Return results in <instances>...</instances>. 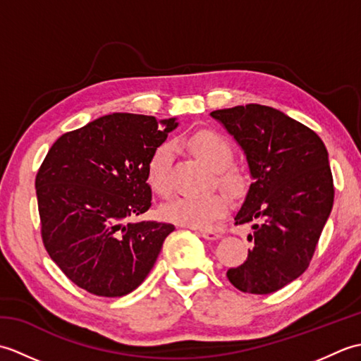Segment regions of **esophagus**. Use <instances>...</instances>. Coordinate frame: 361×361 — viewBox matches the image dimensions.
I'll use <instances>...</instances> for the list:
<instances>
[{
    "mask_svg": "<svg viewBox=\"0 0 361 361\" xmlns=\"http://www.w3.org/2000/svg\"><path fill=\"white\" fill-rule=\"evenodd\" d=\"M200 235L204 237V239H208V240H217L221 237L219 233L211 231V229H204V231H200Z\"/></svg>",
    "mask_w": 361,
    "mask_h": 361,
    "instance_id": "obj_1",
    "label": "esophagus"
}]
</instances>
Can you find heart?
I'll return each mask as SVG.
<instances>
[{"label": "heart", "instance_id": "1", "mask_svg": "<svg viewBox=\"0 0 361 361\" xmlns=\"http://www.w3.org/2000/svg\"><path fill=\"white\" fill-rule=\"evenodd\" d=\"M188 149L203 159L206 164L217 172L219 183L229 190H239L242 175L229 167L233 163V145L219 133L198 132L185 141ZM175 149L172 144L163 142L152 152L147 161V183L161 197H167L172 190V166ZM229 209V198L221 192L203 197H178L163 208L166 220L189 228H211Z\"/></svg>", "mask_w": 361, "mask_h": 361}]
</instances>
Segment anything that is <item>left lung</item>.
<instances>
[{
	"label": "left lung",
	"instance_id": "left-lung-1",
	"mask_svg": "<svg viewBox=\"0 0 361 361\" xmlns=\"http://www.w3.org/2000/svg\"><path fill=\"white\" fill-rule=\"evenodd\" d=\"M211 116L240 145L252 180L234 220L251 224L255 247L226 276L245 293H273L305 271L331 216L327 149L313 130L271 106L239 105Z\"/></svg>",
	"mask_w": 361,
	"mask_h": 361
}]
</instances>
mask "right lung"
Returning a JSON list of instances; mask_svg holds the SVG:
<instances>
[{
    "instance_id": "1",
    "label": "right lung",
    "mask_w": 361,
    "mask_h": 361,
    "mask_svg": "<svg viewBox=\"0 0 361 361\" xmlns=\"http://www.w3.org/2000/svg\"><path fill=\"white\" fill-rule=\"evenodd\" d=\"M176 127V118L113 113L52 144L35 178L42 237L75 286L116 298L147 278L175 226L126 220L152 206L147 161Z\"/></svg>"
}]
</instances>
